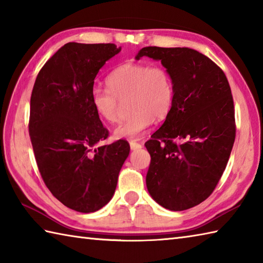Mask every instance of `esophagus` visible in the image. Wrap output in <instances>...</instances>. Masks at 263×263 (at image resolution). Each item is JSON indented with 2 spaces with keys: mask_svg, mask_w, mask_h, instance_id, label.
Listing matches in <instances>:
<instances>
[{
  "mask_svg": "<svg viewBox=\"0 0 263 263\" xmlns=\"http://www.w3.org/2000/svg\"><path fill=\"white\" fill-rule=\"evenodd\" d=\"M130 148L132 151H139V149L142 148V145L137 141H130Z\"/></svg>",
  "mask_w": 263,
  "mask_h": 263,
  "instance_id": "1",
  "label": "esophagus"
}]
</instances>
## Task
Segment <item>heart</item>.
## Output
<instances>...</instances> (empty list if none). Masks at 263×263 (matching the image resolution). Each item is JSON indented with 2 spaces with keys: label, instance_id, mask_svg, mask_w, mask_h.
Instances as JSON below:
<instances>
[{
  "label": "heart",
  "instance_id": "1",
  "mask_svg": "<svg viewBox=\"0 0 263 263\" xmlns=\"http://www.w3.org/2000/svg\"><path fill=\"white\" fill-rule=\"evenodd\" d=\"M108 89L93 87L90 100L97 115L108 123L118 118L121 101L126 98L130 115L114 131L116 139L137 140L154 120L161 121L171 110L174 86L172 76L161 65L126 63L107 76Z\"/></svg>",
  "mask_w": 263,
  "mask_h": 263
}]
</instances>
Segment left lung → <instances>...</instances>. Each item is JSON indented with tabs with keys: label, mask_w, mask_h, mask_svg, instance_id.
I'll list each match as a JSON object with an SVG mask.
<instances>
[{
	"label": "left lung",
	"mask_w": 263,
	"mask_h": 263,
	"mask_svg": "<svg viewBox=\"0 0 263 263\" xmlns=\"http://www.w3.org/2000/svg\"><path fill=\"white\" fill-rule=\"evenodd\" d=\"M159 60L172 76L174 98L165 122L145 146L146 184L171 211L204 202L222 176L236 137L233 95L223 70L189 48L146 46L136 59Z\"/></svg>",
	"instance_id": "1"
}]
</instances>
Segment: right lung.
<instances>
[{"instance_id": "obj_1", "label": "right lung", "mask_w": 263, "mask_h": 263, "mask_svg": "<svg viewBox=\"0 0 263 263\" xmlns=\"http://www.w3.org/2000/svg\"><path fill=\"white\" fill-rule=\"evenodd\" d=\"M121 51L112 43L69 42L46 61L30 97L29 136L39 171L65 206L91 213L104 208L130 153L125 140L108 138L90 96L98 71Z\"/></svg>"}]
</instances>
